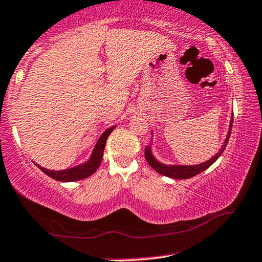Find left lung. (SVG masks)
Here are the masks:
<instances>
[{"label":"left lung","instance_id":"8db88e82","mask_svg":"<svg viewBox=\"0 0 262 262\" xmlns=\"http://www.w3.org/2000/svg\"><path fill=\"white\" fill-rule=\"evenodd\" d=\"M232 124H233V116H232V118H231V124H229L228 134H227L225 143H223V145L221 146V149H220L219 152H217L213 157H211L210 160H207L206 162L199 163V165H194V166L163 165V163L159 162L155 159V157H154L150 145H149V146L145 147V159H146L147 163H149V165L152 167V168L155 169L157 173H160V174L166 176V177H169V178H174V179H188V178H191V177H194V176L199 174V173L205 171V169H206V168H209V167L212 165L213 162H216V160L222 155V152H223V151H225L226 146H227V143H228V140H229V137H231Z\"/></svg>","mask_w":262,"mask_h":262}]
</instances>
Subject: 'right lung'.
Instances as JSON below:
<instances>
[{
  "label": "right lung",
  "mask_w": 262,
  "mask_h": 262,
  "mask_svg": "<svg viewBox=\"0 0 262 262\" xmlns=\"http://www.w3.org/2000/svg\"><path fill=\"white\" fill-rule=\"evenodd\" d=\"M115 128L116 127H111L103 132L102 135L100 137V139L97 140L95 147H94L90 159L85 163H83V165L72 167V168L68 169H62V171H51V169H46L41 166H39V168L45 173V174L49 176V177L59 182H75L90 177V176L94 174V173L96 172V169L99 168L101 160H102L103 156V150H105L107 138H108V135L112 133V130Z\"/></svg>",
  "instance_id": "right-lung-1"
}]
</instances>
